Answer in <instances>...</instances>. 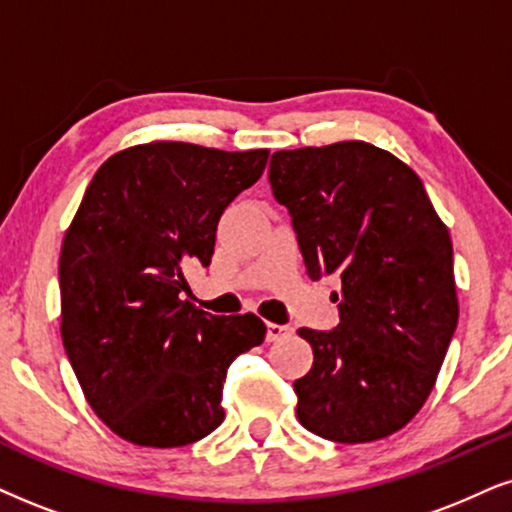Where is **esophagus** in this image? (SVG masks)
I'll list each match as a JSON object with an SVG mask.
<instances>
[{
    "mask_svg": "<svg viewBox=\"0 0 512 512\" xmlns=\"http://www.w3.org/2000/svg\"><path fill=\"white\" fill-rule=\"evenodd\" d=\"M293 333V328L283 326V323H267V342H276L288 338Z\"/></svg>",
    "mask_w": 512,
    "mask_h": 512,
    "instance_id": "obj_1",
    "label": "esophagus"
}]
</instances>
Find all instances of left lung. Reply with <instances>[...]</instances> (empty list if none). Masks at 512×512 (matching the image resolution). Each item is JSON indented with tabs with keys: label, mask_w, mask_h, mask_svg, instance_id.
<instances>
[{
	"label": "left lung",
	"mask_w": 512,
	"mask_h": 512,
	"mask_svg": "<svg viewBox=\"0 0 512 512\" xmlns=\"http://www.w3.org/2000/svg\"><path fill=\"white\" fill-rule=\"evenodd\" d=\"M269 184L307 274L342 281L338 326L297 331L314 349L293 385L297 420L340 444L392 435L425 404L456 331L449 231L418 174L366 141L276 151Z\"/></svg>",
	"instance_id": "left-lung-1"
}]
</instances>
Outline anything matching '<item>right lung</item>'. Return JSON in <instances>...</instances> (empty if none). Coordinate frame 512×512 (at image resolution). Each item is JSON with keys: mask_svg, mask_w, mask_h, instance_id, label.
Here are the masks:
<instances>
[{"mask_svg": "<svg viewBox=\"0 0 512 512\" xmlns=\"http://www.w3.org/2000/svg\"><path fill=\"white\" fill-rule=\"evenodd\" d=\"M267 158L155 141L115 153L84 191L58 262L63 347L89 406L127 442L172 449L210 435L226 368L262 345L260 316H215L184 295Z\"/></svg>", "mask_w": 512, "mask_h": 512, "instance_id": "obj_1", "label": "right lung"}]
</instances>
